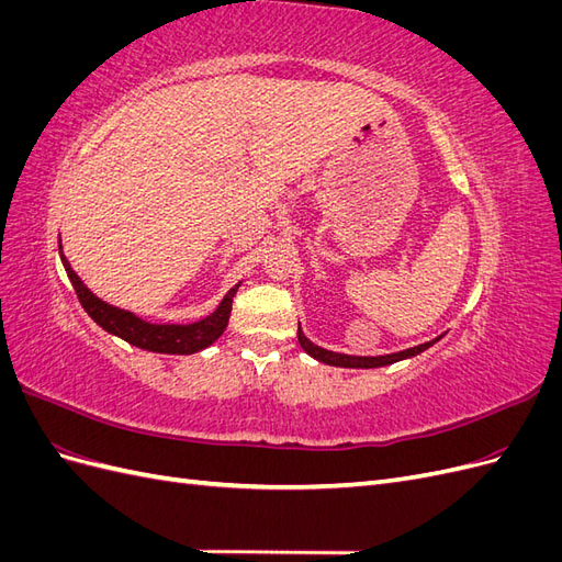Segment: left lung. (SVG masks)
<instances>
[{"label": "left lung", "mask_w": 562, "mask_h": 562, "mask_svg": "<svg viewBox=\"0 0 562 562\" xmlns=\"http://www.w3.org/2000/svg\"><path fill=\"white\" fill-rule=\"evenodd\" d=\"M297 339H300V347L307 351L310 356H314V359L321 361V363L337 366V368H382V366H391V363L403 361V359H413V356L422 353L424 349H429L434 342H438L440 337L431 339V342H424V345L403 349V351H396V353H386V356H349V353L328 351V349H323V347L310 342V339L304 337L302 328H297Z\"/></svg>", "instance_id": "left-lung-1"}]
</instances>
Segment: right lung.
<instances>
[{"label": "right lung", "instance_id": "1", "mask_svg": "<svg viewBox=\"0 0 562 562\" xmlns=\"http://www.w3.org/2000/svg\"><path fill=\"white\" fill-rule=\"evenodd\" d=\"M58 248H60V260L67 271V279L72 281L83 312H87L100 328L108 330L110 335L126 339V342L133 347L157 351V353L187 356V353L211 347L227 328V321L232 314V300L236 291H239L241 283L229 288L223 302L217 304V310L196 323H149V321H143L140 316H135L133 312L119 310L114 304H108L100 297H95L89 288L83 285V281L75 274V269L63 255V246Z\"/></svg>", "mask_w": 562, "mask_h": 562}]
</instances>
